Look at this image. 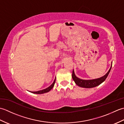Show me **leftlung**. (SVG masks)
Segmentation results:
<instances>
[{"label":"left lung","instance_id":"8db88e82","mask_svg":"<svg viewBox=\"0 0 124 124\" xmlns=\"http://www.w3.org/2000/svg\"><path fill=\"white\" fill-rule=\"evenodd\" d=\"M112 67V64L111 68L109 69V71L108 72L106 75H105L103 77L100 78H97L96 79H93V80H83L81 79L80 78H78L76 76L74 73V71L73 70L72 71V77L73 80H74L75 83L76 84V85H77L78 86L81 87H84V88H92V87H96L97 86H98L100 85L101 83H102L103 81L106 79V78H107L108 76L109 73L111 70Z\"/></svg>","mask_w":124,"mask_h":124}]
</instances>
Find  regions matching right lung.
I'll list each match as a JSON object with an SVG mask.
<instances>
[{"mask_svg": "<svg viewBox=\"0 0 124 124\" xmlns=\"http://www.w3.org/2000/svg\"><path fill=\"white\" fill-rule=\"evenodd\" d=\"M55 80H56V78L55 79L54 82L53 83L52 85L50 86H49L48 87H47V88H46V89H43V90H40V91H37V92H31V93H35V94H43V93H47V92H48L49 91H51V89L53 88V87H54V84L55 83Z\"/></svg>", "mask_w": 124, "mask_h": 124, "instance_id": "add662e5", "label": "right lung"}]
</instances>
